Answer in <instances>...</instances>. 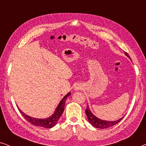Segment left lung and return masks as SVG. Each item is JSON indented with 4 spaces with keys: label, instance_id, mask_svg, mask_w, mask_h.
Returning a JSON list of instances; mask_svg holds the SVG:
<instances>
[{
    "label": "left lung",
    "instance_id": "left-lung-1",
    "mask_svg": "<svg viewBox=\"0 0 146 146\" xmlns=\"http://www.w3.org/2000/svg\"><path fill=\"white\" fill-rule=\"evenodd\" d=\"M127 56L129 57V56L127 55V53H125ZM86 114L87 115L88 119L89 122L91 123L92 125H93L94 127H96V128H100V129H104V128H107V127H110L113 126L119 122L122 119L121 117V119H118L117 121H104V120H102V119H100L94 115L92 112L90 110L89 107L88 106L87 108L86 109Z\"/></svg>",
    "mask_w": 146,
    "mask_h": 146
}]
</instances>
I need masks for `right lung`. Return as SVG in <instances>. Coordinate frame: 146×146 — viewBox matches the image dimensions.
I'll return each mask as SVG.
<instances>
[{"instance_id": "obj_1", "label": "right lung", "mask_w": 146, "mask_h": 146, "mask_svg": "<svg viewBox=\"0 0 146 146\" xmlns=\"http://www.w3.org/2000/svg\"><path fill=\"white\" fill-rule=\"evenodd\" d=\"M70 95V92L67 94L63 98V99L60 101V102L59 103L58 106L56 109V111L54 114L52 115L51 117H48L46 119H37V118H33L29 116V115H26L25 113H24L19 108V110L20 112L21 113V114L23 115L24 117L27 119V120L30 122L32 124L35 125V126H39V127H45V128H50L54 126L56 123H57V121H58V119L60 116L62 114L64 110V106H65V102L66 100L69 96Z\"/></svg>"}]
</instances>
